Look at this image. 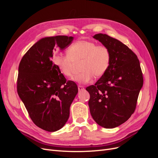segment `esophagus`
<instances>
[{"instance_id": "esophagus-1", "label": "esophagus", "mask_w": 158, "mask_h": 158, "mask_svg": "<svg viewBox=\"0 0 158 158\" xmlns=\"http://www.w3.org/2000/svg\"><path fill=\"white\" fill-rule=\"evenodd\" d=\"M78 88L79 91H83L84 89V88L83 86H82V85H78Z\"/></svg>"}]
</instances>
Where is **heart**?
Here are the masks:
<instances>
[{"label": "heart", "instance_id": "obj_1", "mask_svg": "<svg viewBox=\"0 0 158 158\" xmlns=\"http://www.w3.org/2000/svg\"><path fill=\"white\" fill-rule=\"evenodd\" d=\"M67 55L56 53L52 57L53 64L59 73L66 78L73 76L74 64L78 63L81 73L73 80L80 84L90 82L94 78L102 76L109 68L111 60L109 50L106 47L97 45L90 41L80 40L70 45Z\"/></svg>", "mask_w": 158, "mask_h": 158}]
</instances>
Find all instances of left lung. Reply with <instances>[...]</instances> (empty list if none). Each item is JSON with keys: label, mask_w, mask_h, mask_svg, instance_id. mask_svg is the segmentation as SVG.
I'll list each match as a JSON object with an SVG mask.
<instances>
[{"label": "left lung", "mask_w": 158, "mask_h": 158, "mask_svg": "<svg viewBox=\"0 0 158 158\" xmlns=\"http://www.w3.org/2000/svg\"><path fill=\"white\" fill-rule=\"evenodd\" d=\"M109 50L110 64L95 85L86 88L94 120L106 128L118 127L135 112L143 76L139 60L122 42L106 34L93 36Z\"/></svg>", "instance_id": "1"}]
</instances>
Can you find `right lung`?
<instances>
[{
    "instance_id": "right-lung-1",
    "label": "right lung",
    "mask_w": 158,
    "mask_h": 158,
    "mask_svg": "<svg viewBox=\"0 0 158 158\" xmlns=\"http://www.w3.org/2000/svg\"><path fill=\"white\" fill-rule=\"evenodd\" d=\"M73 40L66 35L41 38L27 51L19 64V97L35 125L48 132L64 127L78 92L76 83L66 81L51 60L53 49L64 50Z\"/></svg>"
}]
</instances>
